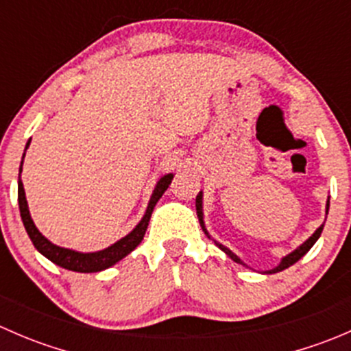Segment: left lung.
Listing matches in <instances>:
<instances>
[{"label": "left lung", "instance_id": "left-lung-1", "mask_svg": "<svg viewBox=\"0 0 351 351\" xmlns=\"http://www.w3.org/2000/svg\"><path fill=\"white\" fill-rule=\"evenodd\" d=\"M195 207H197V215H198V221H200V226H202V229H204V232H205V234H207V236H208L207 229H205V226H204V214H202V192H200V193H198V195H197V200H195ZM328 210H329V198H328V204H326V214H328ZM323 228H324V224H323V226H321V228H319V229H317V231H316V232H314V234H313V236H311V238H309V239H307V241H306V243H302V244H300V246H299V247H297V250H295V251H292V253H290V254H287V256L284 258V260H282V261H280V265H278V267H277V268H274V270H268V271H267V274H277V271H282V270H285V268H289V267H290V265L297 263V261H299V260H300V258H302V256H304V254H306V253H307V251H309V250H311V247H313V246H314V243H316V241H317V239H319L321 232H323ZM208 238H210V236H208ZM214 243H215V246H219V247H221V250H222V251H224V253H226V254H228V256H229V258H231V260H232V261H236V263H239V265H244V263H243V261H241V260H239V258H238V256H236V254H234V253H232V251H231V250H229V247L222 246V244H221V243H217V241H214Z\"/></svg>", "mask_w": 351, "mask_h": 351}]
</instances>
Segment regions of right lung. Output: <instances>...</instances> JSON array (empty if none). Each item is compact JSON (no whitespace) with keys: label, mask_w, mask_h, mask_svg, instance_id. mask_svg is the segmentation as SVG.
<instances>
[{"label":"right lung","mask_w":351,"mask_h":351,"mask_svg":"<svg viewBox=\"0 0 351 351\" xmlns=\"http://www.w3.org/2000/svg\"><path fill=\"white\" fill-rule=\"evenodd\" d=\"M28 144L30 143H27V147ZM20 173H22V166H20ZM171 180H173L171 173H169V175H165L161 180H159L153 192V197H151L149 200V205H147V210L146 214H144L143 221L136 226V229H134L130 234H127L125 238H122L120 241H117L115 244H112V246H108L107 250L97 251V253H77V251L67 250V247L56 246V244H52L47 238H44V236L38 232V229L35 228L34 221H32L30 212H28L27 198H25L23 183L19 176L20 215H22L23 226L25 229H27V234L30 236L34 246L37 247L45 258H49L52 263L59 265V267L66 268V270H71V271H80V274H95V271H101L105 270V268L115 265L117 261H120L123 256H127L130 251L136 250V247L139 246V243L143 241L144 234H146V229H147V224H149V219H151V214H153L154 205L158 204L159 198H161L162 193L166 192V189L169 186Z\"/></svg>","instance_id":"add662e5"}]
</instances>
